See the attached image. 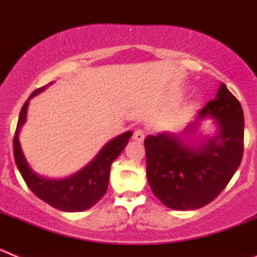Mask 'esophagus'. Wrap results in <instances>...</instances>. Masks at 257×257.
Instances as JSON below:
<instances>
[{"label": "esophagus", "instance_id": "esophagus-1", "mask_svg": "<svg viewBox=\"0 0 257 257\" xmlns=\"http://www.w3.org/2000/svg\"><path fill=\"white\" fill-rule=\"evenodd\" d=\"M133 138H134V140H136V142L142 143L143 140L145 139V133L143 130H140V128H138V130L134 131Z\"/></svg>", "mask_w": 257, "mask_h": 257}]
</instances>
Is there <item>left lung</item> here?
<instances>
[{
  "instance_id": "1",
  "label": "left lung",
  "mask_w": 257,
  "mask_h": 257,
  "mask_svg": "<svg viewBox=\"0 0 257 257\" xmlns=\"http://www.w3.org/2000/svg\"><path fill=\"white\" fill-rule=\"evenodd\" d=\"M206 115L215 118L219 133L198 147L183 140ZM243 110L237 97L221 83L216 97L194 122L178 134L145 138L147 178L154 196L172 210H197L208 205L228 185L243 156Z\"/></svg>"
}]
</instances>
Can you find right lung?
<instances>
[{"label": "right lung", "mask_w": 257, "mask_h": 257, "mask_svg": "<svg viewBox=\"0 0 257 257\" xmlns=\"http://www.w3.org/2000/svg\"><path fill=\"white\" fill-rule=\"evenodd\" d=\"M44 88H37L32 92L20 110L17 131L14 136V158L26 184L38 198L49 203L52 207L67 212L88 210L96 205L105 194L108 189L109 175H110V165L123 151L133 133L127 131L117 136L115 139L110 140L91 162L69 178L63 180L41 178L35 171H32L28 166V162L24 158V154L20 148L18 136H19L20 126H23V123L26 122L29 99L40 94Z\"/></svg>", "instance_id": "add662e5"}]
</instances>
